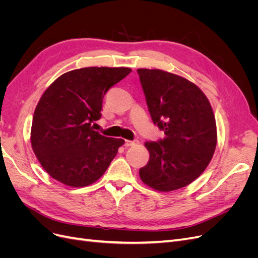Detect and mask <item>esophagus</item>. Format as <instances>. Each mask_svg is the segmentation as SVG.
<instances>
[{
	"mask_svg": "<svg viewBox=\"0 0 258 258\" xmlns=\"http://www.w3.org/2000/svg\"><path fill=\"white\" fill-rule=\"evenodd\" d=\"M138 143H139V141H137V140H135V141H130V140H126V141H124V146L130 147V146L137 145Z\"/></svg>",
	"mask_w": 258,
	"mask_h": 258,
	"instance_id": "1",
	"label": "esophagus"
}]
</instances>
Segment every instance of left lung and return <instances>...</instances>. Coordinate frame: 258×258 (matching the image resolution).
<instances>
[{
    "label": "left lung",
    "instance_id": "1",
    "mask_svg": "<svg viewBox=\"0 0 258 258\" xmlns=\"http://www.w3.org/2000/svg\"><path fill=\"white\" fill-rule=\"evenodd\" d=\"M137 71L152 120L166 135L144 143L150 159L140 177L155 190L179 189L199 177L213 157L217 131L212 106L185 77L158 69Z\"/></svg>",
    "mask_w": 258,
    "mask_h": 258
}]
</instances>
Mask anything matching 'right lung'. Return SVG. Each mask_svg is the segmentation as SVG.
Returning a JSON list of instances; mask_svg holds the SVG:
<instances>
[{"instance_id": "right-lung-1", "label": "right lung", "mask_w": 258, "mask_h": 258, "mask_svg": "<svg viewBox=\"0 0 258 258\" xmlns=\"http://www.w3.org/2000/svg\"><path fill=\"white\" fill-rule=\"evenodd\" d=\"M130 68L90 67L60 75L35 107L31 145L43 169L71 187L88 186L104 174L124 140L93 130L106 91Z\"/></svg>"}]
</instances>
